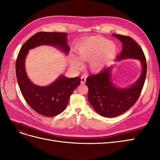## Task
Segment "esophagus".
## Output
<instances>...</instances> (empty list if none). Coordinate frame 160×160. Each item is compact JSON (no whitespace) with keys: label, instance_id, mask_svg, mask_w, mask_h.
Here are the masks:
<instances>
[{"label":"esophagus","instance_id":"esophagus-1","mask_svg":"<svg viewBox=\"0 0 160 160\" xmlns=\"http://www.w3.org/2000/svg\"><path fill=\"white\" fill-rule=\"evenodd\" d=\"M86 81V77L84 76H82L81 77V84H85Z\"/></svg>","mask_w":160,"mask_h":160}]
</instances>
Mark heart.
Instances as JSON below:
<instances>
[{"label":"heart","mask_w":160,"mask_h":160,"mask_svg":"<svg viewBox=\"0 0 160 160\" xmlns=\"http://www.w3.org/2000/svg\"><path fill=\"white\" fill-rule=\"evenodd\" d=\"M116 46L112 42L102 37H95L81 44L78 48L79 57L82 60L89 61L90 68L93 71H99L107 62L114 57ZM72 63L76 66L81 61L76 57L72 58Z\"/></svg>","instance_id":"heart-1"}]
</instances>
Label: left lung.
Listing matches in <instances>:
<instances>
[{"label": "left lung", "mask_w": 160, "mask_h": 160, "mask_svg": "<svg viewBox=\"0 0 160 160\" xmlns=\"http://www.w3.org/2000/svg\"><path fill=\"white\" fill-rule=\"evenodd\" d=\"M122 42L123 50L117 60L128 58L139 59L142 64V72L132 87L127 89L116 88L111 83L109 67L99 73L90 75L86 80L88 87V100L92 107L101 115L113 118L122 114L136 103L142 91L147 73V63L143 50L133 38L114 34Z\"/></svg>", "instance_id": "1"}]
</instances>
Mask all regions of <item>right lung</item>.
Here are the masks:
<instances>
[{"mask_svg": "<svg viewBox=\"0 0 160 160\" xmlns=\"http://www.w3.org/2000/svg\"><path fill=\"white\" fill-rule=\"evenodd\" d=\"M49 45L59 47L68 53L70 47L67 42V33L38 32L25 42L16 60V75L24 99L36 112L46 117H52L64 111L70 95L81 83V77L67 78L61 76L47 87L33 85L28 79L25 69V59L28 51L38 45Z\"/></svg>", "mask_w": 160, "mask_h": 160, "instance_id": "add662e5", "label": "right lung"}]
</instances>
